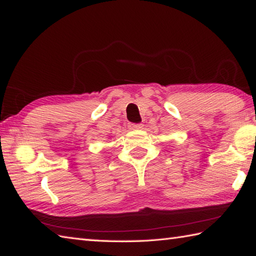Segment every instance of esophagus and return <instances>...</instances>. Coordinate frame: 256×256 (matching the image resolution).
I'll list each match as a JSON object with an SVG mask.
<instances>
[{"instance_id": "obj_1", "label": "esophagus", "mask_w": 256, "mask_h": 256, "mask_svg": "<svg viewBox=\"0 0 256 256\" xmlns=\"http://www.w3.org/2000/svg\"><path fill=\"white\" fill-rule=\"evenodd\" d=\"M129 128L130 129H142V124H129Z\"/></svg>"}]
</instances>
